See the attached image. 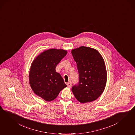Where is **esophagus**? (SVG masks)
Wrapping results in <instances>:
<instances>
[{"label": "esophagus", "instance_id": "1", "mask_svg": "<svg viewBox=\"0 0 135 135\" xmlns=\"http://www.w3.org/2000/svg\"><path fill=\"white\" fill-rule=\"evenodd\" d=\"M66 84H67V86L68 87H70L71 86V85H72V83L71 82V81H70L69 83H66Z\"/></svg>", "mask_w": 135, "mask_h": 135}]
</instances>
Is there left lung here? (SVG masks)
Returning a JSON list of instances; mask_svg holds the SVG:
<instances>
[{
    "instance_id": "8db88e82",
    "label": "left lung",
    "mask_w": 135,
    "mask_h": 135,
    "mask_svg": "<svg viewBox=\"0 0 135 135\" xmlns=\"http://www.w3.org/2000/svg\"><path fill=\"white\" fill-rule=\"evenodd\" d=\"M71 54L79 74V82L71 88L75 98L82 103L97 99L104 91L107 81L102 57L95 49L83 46L73 50Z\"/></svg>"
}]
</instances>
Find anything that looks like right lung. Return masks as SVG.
<instances>
[{
    "label": "right lung",
    "mask_w": 135,
    "mask_h": 135,
    "mask_svg": "<svg viewBox=\"0 0 135 135\" xmlns=\"http://www.w3.org/2000/svg\"><path fill=\"white\" fill-rule=\"evenodd\" d=\"M67 54L64 50L50 49L40 54L33 61L29 73L31 87L36 94L46 101L54 100L66 87L56 68Z\"/></svg>",
    "instance_id": "1"
}]
</instances>
